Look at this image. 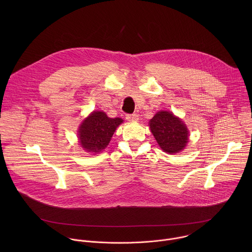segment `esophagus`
Returning <instances> with one entry per match:
<instances>
[{
    "label": "esophagus",
    "instance_id": "34e87169",
    "mask_svg": "<svg viewBox=\"0 0 252 252\" xmlns=\"http://www.w3.org/2000/svg\"><path fill=\"white\" fill-rule=\"evenodd\" d=\"M126 119L129 122H137L138 121V116L136 114H130V115H126Z\"/></svg>",
    "mask_w": 252,
    "mask_h": 252
}]
</instances>
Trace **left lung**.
I'll use <instances>...</instances> for the list:
<instances>
[{
  "label": "left lung",
  "instance_id": "8db88e82",
  "mask_svg": "<svg viewBox=\"0 0 252 252\" xmlns=\"http://www.w3.org/2000/svg\"><path fill=\"white\" fill-rule=\"evenodd\" d=\"M150 127L159 147L165 153L181 152L189 141L187 126L169 112H158L150 121Z\"/></svg>",
  "mask_w": 252,
  "mask_h": 252
}]
</instances>
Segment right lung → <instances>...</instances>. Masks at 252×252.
Returning a JSON list of instances; mask_svg holds the SVG:
<instances>
[{"instance_id": "add662e5", "label": "right lung", "mask_w": 252, "mask_h": 252, "mask_svg": "<svg viewBox=\"0 0 252 252\" xmlns=\"http://www.w3.org/2000/svg\"><path fill=\"white\" fill-rule=\"evenodd\" d=\"M122 123L120 118L111 119L103 112H94L80 126L81 146L90 153L101 152L109 145L116 128Z\"/></svg>"}]
</instances>
